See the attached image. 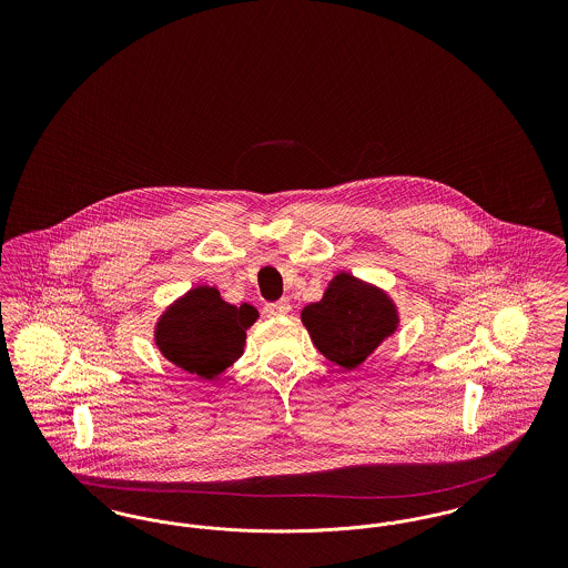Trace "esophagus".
Wrapping results in <instances>:
<instances>
[{
	"instance_id": "obj_1",
	"label": "esophagus",
	"mask_w": 568,
	"mask_h": 568,
	"mask_svg": "<svg viewBox=\"0 0 568 568\" xmlns=\"http://www.w3.org/2000/svg\"><path fill=\"white\" fill-rule=\"evenodd\" d=\"M290 302L287 300H278V302H271V304H266L264 306V313H266V317H283V315H287L290 313Z\"/></svg>"
}]
</instances>
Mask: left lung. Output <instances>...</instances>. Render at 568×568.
I'll use <instances>...</instances> for the list:
<instances>
[{"instance_id":"left-lung-1","label":"left lung","mask_w":568,"mask_h":568,"mask_svg":"<svg viewBox=\"0 0 568 568\" xmlns=\"http://www.w3.org/2000/svg\"><path fill=\"white\" fill-rule=\"evenodd\" d=\"M302 324L327 359L353 371L396 332L398 313L385 292L341 272L320 302L302 308Z\"/></svg>"}]
</instances>
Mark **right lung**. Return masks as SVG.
<instances>
[{
    "label": "right lung",
    "mask_w": 568,
    "mask_h": 568,
    "mask_svg": "<svg viewBox=\"0 0 568 568\" xmlns=\"http://www.w3.org/2000/svg\"><path fill=\"white\" fill-rule=\"evenodd\" d=\"M251 304H227L215 287H195L158 322L155 343L179 368L215 378L243 355L246 329L255 324Z\"/></svg>",
    "instance_id": "1"
}]
</instances>
